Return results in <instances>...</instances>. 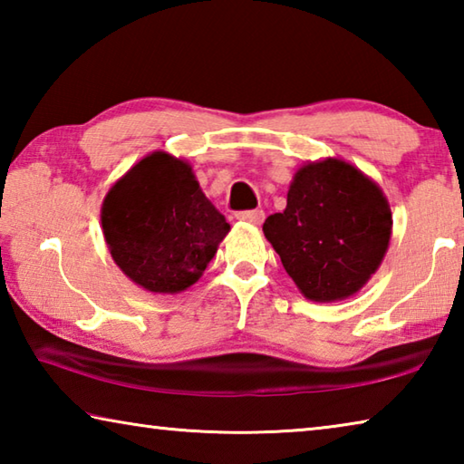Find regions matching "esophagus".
<instances>
[{"label": "esophagus", "mask_w": 464, "mask_h": 464, "mask_svg": "<svg viewBox=\"0 0 464 464\" xmlns=\"http://www.w3.org/2000/svg\"><path fill=\"white\" fill-rule=\"evenodd\" d=\"M235 217H237L239 221L260 225V223L264 221V210H262V208H254V210H239V213H235Z\"/></svg>", "instance_id": "obj_1"}]
</instances>
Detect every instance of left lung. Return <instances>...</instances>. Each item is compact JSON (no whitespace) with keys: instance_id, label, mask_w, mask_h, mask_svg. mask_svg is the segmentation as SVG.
I'll return each instance as SVG.
<instances>
[{"instance_id":"obj_1","label":"left lung","mask_w":464,"mask_h":464,"mask_svg":"<svg viewBox=\"0 0 464 464\" xmlns=\"http://www.w3.org/2000/svg\"><path fill=\"white\" fill-rule=\"evenodd\" d=\"M391 208L381 188L340 160L309 163L290 184L286 208L264 223L266 239L311 301L358 293L382 262Z\"/></svg>"}]
</instances>
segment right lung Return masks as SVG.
I'll return each instance as SVG.
<instances>
[{
	"mask_svg": "<svg viewBox=\"0 0 464 464\" xmlns=\"http://www.w3.org/2000/svg\"><path fill=\"white\" fill-rule=\"evenodd\" d=\"M102 229L114 262L151 293H179L207 270L229 223L188 163L157 151L108 192Z\"/></svg>",
	"mask_w": 464,
	"mask_h": 464,
	"instance_id": "obj_1",
	"label": "right lung"
}]
</instances>
